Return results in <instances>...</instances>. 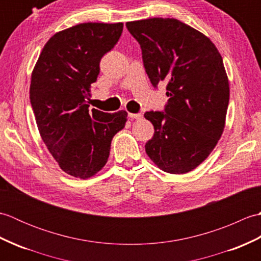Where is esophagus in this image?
Here are the masks:
<instances>
[{"instance_id": "esophagus-1", "label": "esophagus", "mask_w": 261, "mask_h": 261, "mask_svg": "<svg viewBox=\"0 0 261 261\" xmlns=\"http://www.w3.org/2000/svg\"><path fill=\"white\" fill-rule=\"evenodd\" d=\"M127 115H129L131 119H137V120H139V119L142 118V115L140 113H129Z\"/></svg>"}]
</instances>
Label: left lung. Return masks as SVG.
Segmentation results:
<instances>
[{"mask_svg":"<svg viewBox=\"0 0 261 261\" xmlns=\"http://www.w3.org/2000/svg\"><path fill=\"white\" fill-rule=\"evenodd\" d=\"M125 25L139 42L152 86L167 83L164 111L145 113L154 129L146 152L166 173H188L208 157L224 129L230 88L222 57L206 36L177 19Z\"/></svg>","mask_w":261,"mask_h":261,"instance_id":"obj_1","label":"left lung"}]
</instances>
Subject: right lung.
<instances>
[{
  "mask_svg": "<svg viewBox=\"0 0 261 261\" xmlns=\"http://www.w3.org/2000/svg\"><path fill=\"white\" fill-rule=\"evenodd\" d=\"M123 23H81L57 32L33 68L30 102L43 142L66 174L88 178L107 164L111 141L127 113L88 111L99 62L119 41Z\"/></svg>",
  "mask_w": 261,
  "mask_h": 261,
  "instance_id": "obj_1",
  "label": "right lung"
}]
</instances>
